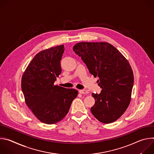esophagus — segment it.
<instances>
[{
    "label": "esophagus",
    "mask_w": 154,
    "mask_h": 154,
    "mask_svg": "<svg viewBox=\"0 0 154 154\" xmlns=\"http://www.w3.org/2000/svg\"><path fill=\"white\" fill-rule=\"evenodd\" d=\"M79 93H80V94H88V93L89 92L87 90H79Z\"/></svg>",
    "instance_id": "obj_1"
}]
</instances>
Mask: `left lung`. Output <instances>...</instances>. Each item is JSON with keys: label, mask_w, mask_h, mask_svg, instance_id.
I'll list each match as a JSON object with an SVG mask.
<instances>
[{"label": "left lung", "mask_w": 154, "mask_h": 154, "mask_svg": "<svg viewBox=\"0 0 154 154\" xmlns=\"http://www.w3.org/2000/svg\"><path fill=\"white\" fill-rule=\"evenodd\" d=\"M91 74L99 77L100 94L92 93L95 99L91 108L100 122L112 123L125 112L131 99L134 73L128 61L113 46L105 42H79L73 47Z\"/></svg>", "instance_id": "left-lung-1"}]
</instances>
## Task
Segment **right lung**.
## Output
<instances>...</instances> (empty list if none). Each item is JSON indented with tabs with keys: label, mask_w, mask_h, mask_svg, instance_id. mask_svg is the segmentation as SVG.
<instances>
[{
	"label": "right lung",
	"mask_w": 154,
	"mask_h": 154,
	"mask_svg": "<svg viewBox=\"0 0 154 154\" xmlns=\"http://www.w3.org/2000/svg\"><path fill=\"white\" fill-rule=\"evenodd\" d=\"M64 45L44 50L32 59L21 80L26 103L42 122L53 124L67 115L78 91L54 85L61 72Z\"/></svg>",
	"instance_id": "1"
}]
</instances>
